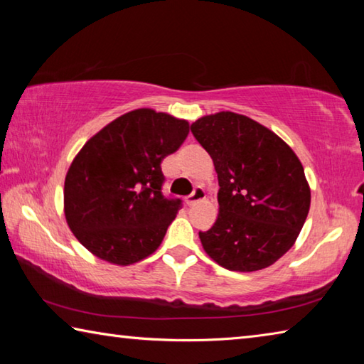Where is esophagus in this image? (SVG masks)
I'll return each mask as SVG.
<instances>
[{"label": "esophagus", "instance_id": "1", "mask_svg": "<svg viewBox=\"0 0 364 364\" xmlns=\"http://www.w3.org/2000/svg\"><path fill=\"white\" fill-rule=\"evenodd\" d=\"M204 199H205V191L202 189L200 186H197L193 191V194L186 197V205L191 207V205H194V204H197V202H200V200H204Z\"/></svg>", "mask_w": 364, "mask_h": 364}]
</instances>
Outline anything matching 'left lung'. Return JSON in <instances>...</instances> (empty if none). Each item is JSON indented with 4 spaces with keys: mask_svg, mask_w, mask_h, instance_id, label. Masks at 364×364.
I'll return each instance as SVG.
<instances>
[{
    "mask_svg": "<svg viewBox=\"0 0 364 364\" xmlns=\"http://www.w3.org/2000/svg\"><path fill=\"white\" fill-rule=\"evenodd\" d=\"M194 138L218 175V217L199 232L212 260L230 271L268 268L292 247L311 193L295 152L267 127L234 112L200 117Z\"/></svg>",
    "mask_w": 364,
    "mask_h": 364,
    "instance_id": "1",
    "label": "left lung"
}]
</instances>
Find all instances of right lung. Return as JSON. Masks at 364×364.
<instances>
[{
  "label": "right lung",
  "instance_id": "obj_1",
  "mask_svg": "<svg viewBox=\"0 0 364 364\" xmlns=\"http://www.w3.org/2000/svg\"><path fill=\"white\" fill-rule=\"evenodd\" d=\"M188 133V120L136 109L86 141L64 183L67 225L85 249L120 267L159 249L181 208L162 194L160 164Z\"/></svg>",
  "mask_w": 364,
  "mask_h": 364
}]
</instances>
